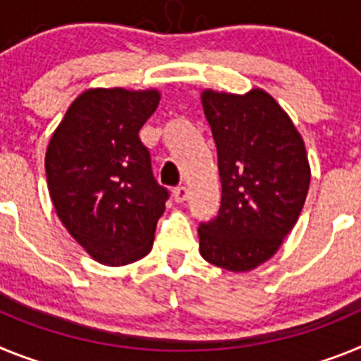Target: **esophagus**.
<instances>
[{
    "label": "esophagus",
    "instance_id": "1",
    "mask_svg": "<svg viewBox=\"0 0 361 361\" xmlns=\"http://www.w3.org/2000/svg\"><path fill=\"white\" fill-rule=\"evenodd\" d=\"M172 198L176 200L178 203H183L185 200L189 198V189L183 187V185H181V187H176V189L172 190Z\"/></svg>",
    "mask_w": 361,
    "mask_h": 361
}]
</instances>
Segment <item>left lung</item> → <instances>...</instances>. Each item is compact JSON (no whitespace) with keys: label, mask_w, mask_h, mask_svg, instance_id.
I'll use <instances>...</instances> for the list:
<instances>
[{"label":"left lung","mask_w":361,"mask_h":361,"mask_svg":"<svg viewBox=\"0 0 361 361\" xmlns=\"http://www.w3.org/2000/svg\"><path fill=\"white\" fill-rule=\"evenodd\" d=\"M202 105L218 149L221 205L200 225V255L225 271L249 272L276 255L302 212L311 183L305 143L262 89H205Z\"/></svg>","instance_id":"8db88e82"}]
</instances>
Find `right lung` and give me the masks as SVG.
Returning a JSON list of instances; mask_svg holds the SVG:
<instances>
[{"instance_id":"obj_1","label":"right lung","mask_w":361,"mask_h":361,"mask_svg":"<svg viewBox=\"0 0 361 361\" xmlns=\"http://www.w3.org/2000/svg\"><path fill=\"white\" fill-rule=\"evenodd\" d=\"M159 90L89 89L58 125L45 154L58 218L96 262L120 267L152 249L169 192L158 185L137 133Z\"/></svg>"}]
</instances>
